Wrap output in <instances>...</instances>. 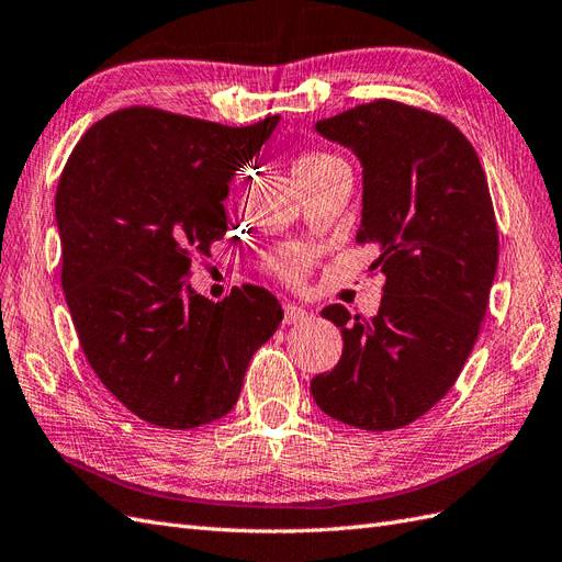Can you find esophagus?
<instances>
[{"label":"esophagus","instance_id":"esophagus-1","mask_svg":"<svg viewBox=\"0 0 562 562\" xmlns=\"http://www.w3.org/2000/svg\"><path fill=\"white\" fill-rule=\"evenodd\" d=\"M283 312H285L283 322H285L288 326H300V324H307L310 318H312V312L302 310L300 305H293V302H288V305L283 307Z\"/></svg>","mask_w":562,"mask_h":562}]
</instances>
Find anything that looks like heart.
I'll list each match as a JSON object with an SVG mask.
<instances>
[{
    "instance_id": "b5f03b06",
    "label": "heart",
    "mask_w": 562,
    "mask_h": 562,
    "mask_svg": "<svg viewBox=\"0 0 562 562\" xmlns=\"http://www.w3.org/2000/svg\"><path fill=\"white\" fill-rule=\"evenodd\" d=\"M338 158L330 156H318V158H305L300 162L297 172L302 170H316L324 168V165L336 162ZM312 265V250L307 246H283L279 252H274L269 257V267L274 271L277 277H281L288 283H297L302 281V277L307 274V269Z\"/></svg>"
}]
</instances>
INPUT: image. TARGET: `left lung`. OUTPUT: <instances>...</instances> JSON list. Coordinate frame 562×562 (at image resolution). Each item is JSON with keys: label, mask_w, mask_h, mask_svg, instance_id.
<instances>
[{"label": "left lung", "mask_w": 562, "mask_h": 562, "mask_svg": "<svg viewBox=\"0 0 562 562\" xmlns=\"http://www.w3.org/2000/svg\"><path fill=\"white\" fill-rule=\"evenodd\" d=\"M316 132L363 165L357 244L378 248L371 269L385 283L371 318L322 310L340 326L342 357L310 390L347 426L397 430L445 397L477 340L498 262L487 177L457 125L402 101L355 105Z\"/></svg>", "instance_id": "obj_1"}]
</instances>
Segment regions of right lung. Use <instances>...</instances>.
I'll return each instance as SVG.
<instances>
[{
    "label": "right lung",
    "mask_w": 562,
    "mask_h": 562,
    "mask_svg": "<svg viewBox=\"0 0 562 562\" xmlns=\"http://www.w3.org/2000/svg\"><path fill=\"white\" fill-rule=\"evenodd\" d=\"M279 115L226 127L130 105L85 132L56 189L60 285L82 352L132 414L189 430L229 414L283 310L260 285L212 302L184 285L226 232L236 170Z\"/></svg>",
    "instance_id": "1"
}]
</instances>
